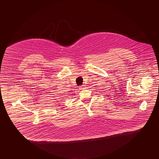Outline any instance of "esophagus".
Listing matches in <instances>:
<instances>
[{
    "mask_svg": "<svg viewBox=\"0 0 159 159\" xmlns=\"http://www.w3.org/2000/svg\"><path fill=\"white\" fill-rule=\"evenodd\" d=\"M86 87L84 86V85H82V86H80L79 87V89L80 90H83V89H85L86 88H85Z\"/></svg>",
    "mask_w": 159,
    "mask_h": 159,
    "instance_id": "obj_1",
    "label": "esophagus"
}]
</instances>
